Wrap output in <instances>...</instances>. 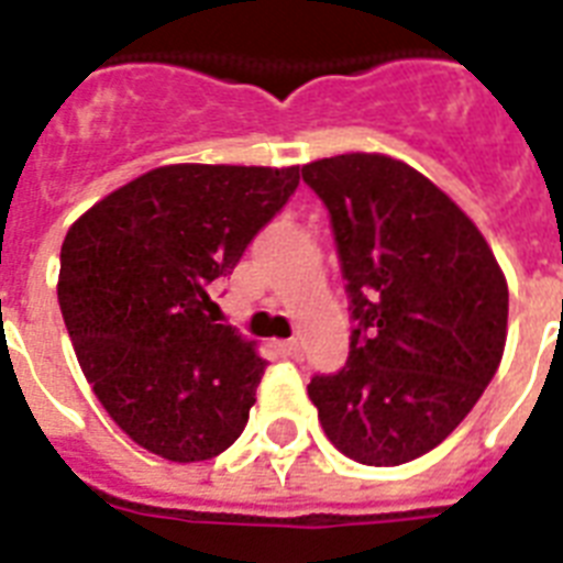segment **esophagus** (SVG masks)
Wrapping results in <instances>:
<instances>
[{
  "mask_svg": "<svg viewBox=\"0 0 563 563\" xmlns=\"http://www.w3.org/2000/svg\"><path fill=\"white\" fill-rule=\"evenodd\" d=\"M276 349L285 354V357L302 360V343H299V340H282V343H276Z\"/></svg>",
  "mask_w": 563,
  "mask_h": 563,
  "instance_id": "obj_1",
  "label": "esophagus"
}]
</instances>
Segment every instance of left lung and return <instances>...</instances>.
<instances>
[{
	"instance_id": "8db88e82",
	"label": "left lung",
	"mask_w": 563,
	"mask_h": 563,
	"mask_svg": "<svg viewBox=\"0 0 563 563\" xmlns=\"http://www.w3.org/2000/svg\"><path fill=\"white\" fill-rule=\"evenodd\" d=\"M328 206L352 299L349 363L308 395L336 451L404 465L442 444L492 384L509 285L492 246L442 188L384 154L305 165Z\"/></svg>"
}]
</instances>
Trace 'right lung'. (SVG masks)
<instances>
[{
    "label": "right lung",
    "instance_id": "1",
    "mask_svg": "<svg viewBox=\"0 0 563 563\" xmlns=\"http://www.w3.org/2000/svg\"><path fill=\"white\" fill-rule=\"evenodd\" d=\"M299 186V165H162L66 232L57 302L101 407L145 451L203 462L244 433L264 375L209 287Z\"/></svg>",
    "mask_w": 563,
    "mask_h": 563
}]
</instances>
